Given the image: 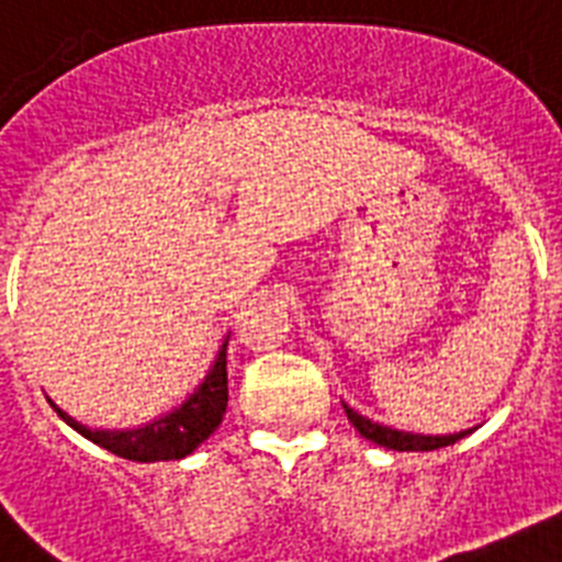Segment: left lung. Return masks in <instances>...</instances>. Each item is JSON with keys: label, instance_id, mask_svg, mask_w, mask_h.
Here are the masks:
<instances>
[{"label": "left lung", "instance_id": "1", "mask_svg": "<svg viewBox=\"0 0 562 562\" xmlns=\"http://www.w3.org/2000/svg\"><path fill=\"white\" fill-rule=\"evenodd\" d=\"M344 409H346V418L352 422V427L363 436V439L375 441V445L386 447V450H398V453H407V450H415V453H424V450H439V447L456 445V441L473 432V430H462V432H450V436H422V432H404V430L384 427V424L372 422V418H367V415L355 413L349 404H344Z\"/></svg>", "mask_w": 562, "mask_h": 562}]
</instances>
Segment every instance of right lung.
Here are the masks:
<instances>
[{"mask_svg": "<svg viewBox=\"0 0 562 562\" xmlns=\"http://www.w3.org/2000/svg\"><path fill=\"white\" fill-rule=\"evenodd\" d=\"M231 337V335H227ZM227 337L218 346L216 358L210 363L207 375L202 384L195 386L181 404L161 413L158 418L138 424V427H126V430H103V427H86L77 418L54 404L57 415L63 422L77 430L83 439L94 441L98 447L109 453L130 459V462H172V459H184L210 439V432L216 430L227 409Z\"/></svg>", "mask_w": 562, "mask_h": 562, "instance_id": "add662e5", "label": "right lung"}]
</instances>
